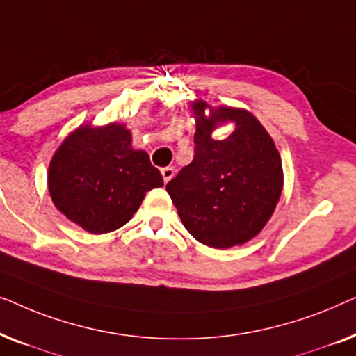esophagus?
Masks as SVG:
<instances>
[{"label": "esophagus", "mask_w": 356, "mask_h": 356, "mask_svg": "<svg viewBox=\"0 0 356 356\" xmlns=\"http://www.w3.org/2000/svg\"><path fill=\"white\" fill-rule=\"evenodd\" d=\"M162 177H163V181L168 183L170 179L175 177V168L173 167H165L162 168Z\"/></svg>", "instance_id": "1"}]
</instances>
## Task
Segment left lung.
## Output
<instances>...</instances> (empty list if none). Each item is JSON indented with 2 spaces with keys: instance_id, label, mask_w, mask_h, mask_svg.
<instances>
[{
  "instance_id": "1",
  "label": "left lung",
  "mask_w": 356,
  "mask_h": 356,
  "mask_svg": "<svg viewBox=\"0 0 356 356\" xmlns=\"http://www.w3.org/2000/svg\"><path fill=\"white\" fill-rule=\"evenodd\" d=\"M211 108V116L203 111ZM196 115L194 159L167 184L183 225L202 245L225 250L250 241L269 220L279 202L284 172L274 140L254 115L206 102L193 104ZM236 123L228 138L211 131Z\"/></svg>"
}]
</instances>
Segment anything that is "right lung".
I'll use <instances>...</instances> for the list:
<instances>
[{
  "label": "right lung",
  "instance_id": "obj_1",
  "mask_svg": "<svg viewBox=\"0 0 356 356\" xmlns=\"http://www.w3.org/2000/svg\"><path fill=\"white\" fill-rule=\"evenodd\" d=\"M163 186L147 152L131 147L124 124L79 126L63 140L48 168V191L60 212L89 233L131 220L145 193Z\"/></svg>",
  "mask_w": 356,
  "mask_h": 356
}]
</instances>
